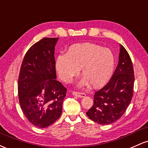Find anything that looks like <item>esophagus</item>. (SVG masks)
<instances>
[{"label": "esophagus", "mask_w": 148, "mask_h": 148, "mask_svg": "<svg viewBox=\"0 0 148 148\" xmlns=\"http://www.w3.org/2000/svg\"><path fill=\"white\" fill-rule=\"evenodd\" d=\"M72 94L74 95H76V96L79 97V98H84V97L86 96V94L84 93V92H79L73 91Z\"/></svg>", "instance_id": "obj_1"}]
</instances>
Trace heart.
Returning <instances> with one entry per match:
<instances>
[{
  "instance_id": "1",
  "label": "heart",
  "mask_w": 148,
  "mask_h": 148,
  "mask_svg": "<svg viewBox=\"0 0 148 148\" xmlns=\"http://www.w3.org/2000/svg\"><path fill=\"white\" fill-rule=\"evenodd\" d=\"M114 56L112 50L94 43H78L70 46L66 55L57 57L56 69L61 80L70 83L79 74L80 69L84 78L79 86L98 88L105 85L112 74Z\"/></svg>"
}]
</instances>
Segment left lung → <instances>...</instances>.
I'll return each mask as SVG.
<instances>
[{
  "instance_id": "8db88e82",
  "label": "left lung",
  "mask_w": 148,
  "mask_h": 148,
  "mask_svg": "<svg viewBox=\"0 0 148 148\" xmlns=\"http://www.w3.org/2000/svg\"><path fill=\"white\" fill-rule=\"evenodd\" d=\"M134 86L132 62L124 47L120 45L118 65L108 84L95 92L93 105L86 112L87 116L101 125L117 121L131 103Z\"/></svg>"
}]
</instances>
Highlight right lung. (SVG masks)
<instances>
[{"mask_svg":"<svg viewBox=\"0 0 148 148\" xmlns=\"http://www.w3.org/2000/svg\"><path fill=\"white\" fill-rule=\"evenodd\" d=\"M59 38H43L28 50L18 79L21 109L30 123L46 128L59 119L66 88L56 80L55 46Z\"/></svg>","mask_w":148,"mask_h":148,"instance_id":"add662e5","label":"right lung"}]
</instances>
